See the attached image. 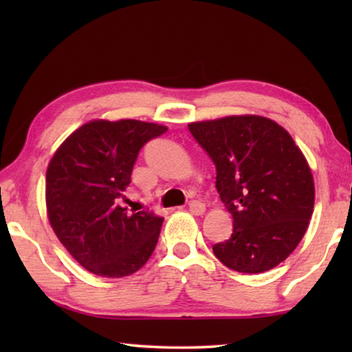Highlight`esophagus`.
I'll return each mask as SVG.
<instances>
[{
    "label": "esophagus",
    "instance_id": "obj_1",
    "mask_svg": "<svg viewBox=\"0 0 352 352\" xmlns=\"http://www.w3.org/2000/svg\"><path fill=\"white\" fill-rule=\"evenodd\" d=\"M189 211L195 214V216H200V214L205 212V204L200 200H190L189 201Z\"/></svg>",
    "mask_w": 352,
    "mask_h": 352
}]
</instances>
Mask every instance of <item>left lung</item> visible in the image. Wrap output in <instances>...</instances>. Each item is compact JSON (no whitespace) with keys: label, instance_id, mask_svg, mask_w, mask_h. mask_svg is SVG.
<instances>
[{"label":"left lung","instance_id":"1","mask_svg":"<svg viewBox=\"0 0 352 352\" xmlns=\"http://www.w3.org/2000/svg\"><path fill=\"white\" fill-rule=\"evenodd\" d=\"M189 132L216 166L220 200L233 216L230 239L214 243L239 273L276 267L305 236L315 189L305 155L272 119L245 115L190 122Z\"/></svg>","mask_w":352,"mask_h":352}]
</instances>
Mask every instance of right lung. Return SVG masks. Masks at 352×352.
Listing matches in <instances>:
<instances>
[{
    "label": "right lung",
    "instance_id": "right-lung-1",
    "mask_svg": "<svg viewBox=\"0 0 352 352\" xmlns=\"http://www.w3.org/2000/svg\"><path fill=\"white\" fill-rule=\"evenodd\" d=\"M166 132L164 126L135 119H99L71 133L50 162V223L69 254L94 275H132L157 247L164 219L148 210L127 212L119 204L142 146Z\"/></svg>",
    "mask_w": 352,
    "mask_h": 352
}]
</instances>
